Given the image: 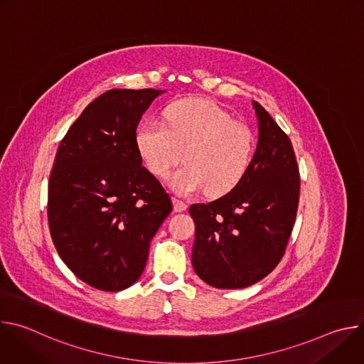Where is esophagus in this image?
<instances>
[{
    "label": "esophagus",
    "mask_w": 364,
    "mask_h": 364,
    "mask_svg": "<svg viewBox=\"0 0 364 364\" xmlns=\"http://www.w3.org/2000/svg\"><path fill=\"white\" fill-rule=\"evenodd\" d=\"M173 204H174V210L177 213H181V212L187 210V203H184L183 200H178V198L173 197Z\"/></svg>",
    "instance_id": "obj_1"
}]
</instances>
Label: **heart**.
Masks as SVG:
<instances>
[{
	"label": "heart",
	"instance_id": "heart-1",
	"mask_svg": "<svg viewBox=\"0 0 364 364\" xmlns=\"http://www.w3.org/2000/svg\"><path fill=\"white\" fill-rule=\"evenodd\" d=\"M135 145L145 167L155 177H166L181 160L186 163L171 178L180 194L204 188L219 197L236 187L247 173L255 151L250 128L233 121L218 103L207 99H180L164 111V124L144 122Z\"/></svg>",
	"mask_w": 364,
	"mask_h": 364
}]
</instances>
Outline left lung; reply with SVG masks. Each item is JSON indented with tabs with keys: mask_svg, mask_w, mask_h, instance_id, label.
Listing matches in <instances>:
<instances>
[{
	"mask_svg": "<svg viewBox=\"0 0 364 364\" xmlns=\"http://www.w3.org/2000/svg\"><path fill=\"white\" fill-rule=\"evenodd\" d=\"M253 108L259 139L247 173L218 200L190 205L193 268L222 289L246 288L277 268L298 210L301 180L292 144L257 102Z\"/></svg>",
	"mask_w": 364,
	"mask_h": 364,
	"instance_id": "1",
	"label": "left lung"
}]
</instances>
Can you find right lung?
Instances as JSON below:
<instances>
[{
	"label": "right lung",
	"instance_id": "add662e5",
	"mask_svg": "<svg viewBox=\"0 0 364 364\" xmlns=\"http://www.w3.org/2000/svg\"><path fill=\"white\" fill-rule=\"evenodd\" d=\"M160 93L111 89L97 96L66 132L50 173L51 239L68 268L100 291L136 282L151 239L173 210L135 145L142 114Z\"/></svg>",
	"mask_w": 364,
	"mask_h": 364
}]
</instances>
